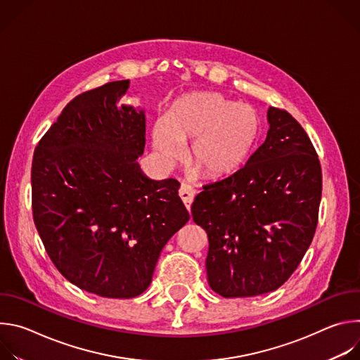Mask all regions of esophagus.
I'll return each instance as SVG.
<instances>
[{"label":"esophagus","instance_id":"1","mask_svg":"<svg viewBox=\"0 0 360 360\" xmlns=\"http://www.w3.org/2000/svg\"><path fill=\"white\" fill-rule=\"evenodd\" d=\"M179 196H181L184 205L186 207V210L191 211V205H192L193 198H195V191L189 185L182 184L181 188H179Z\"/></svg>","mask_w":360,"mask_h":360}]
</instances>
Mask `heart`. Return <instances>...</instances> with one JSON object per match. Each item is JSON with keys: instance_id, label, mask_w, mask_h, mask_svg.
<instances>
[{"instance_id": "b5f03b06", "label": "heart", "mask_w": 360, "mask_h": 360, "mask_svg": "<svg viewBox=\"0 0 360 360\" xmlns=\"http://www.w3.org/2000/svg\"><path fill=\"white\" fill-rule=\"evenodd\" d=\"M261 120L253 107L219 92H192L178 98L167 117L152 128V146L164 167L184 157L208 178L219 179L239 171L258 141Z\"/></svg>"}]
</instances>
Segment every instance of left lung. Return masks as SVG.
I'll use <instances>...</instances> for the list:
<instances>
[{
	"label": "left lung",
	"instance_id": "1",
	"mask_svg": "<svg viewBox=\"0 0 360 360\" xmlns=\"http://www.w3.org/2000/svg\"><path fill=\"white\" fill-rule=\"evenodd\" d=\"M268 134L235 174L205 185L192 219L208 233L207 275L224 297L282 286L314 239L322 196L315 148L286 111L269 107Z\"/></svg>",
	"mask_w": 360,
	"mask_h": 360
}]
</instances>
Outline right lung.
I'll return each instance as SVG.
<instances>
[{
	"label": "right lung",
	"instance_id": "add662e5",
	"mask_svg": "<svg viewBox=\"0 0 360 360\" xmlns=\"http://www.w3.org/2000/svg\"><path fill=\"white\" fill-rule=\"evenodd\" d=\"M129 79L75 96L32 160V214L41 240L71 283L102 297L148 289L167 242L189 221L176 179L139 164L145 110L121 104Z\"/></svg>",
	"mask_w": 360,
	"mask_h": 360
}]
</instances>
